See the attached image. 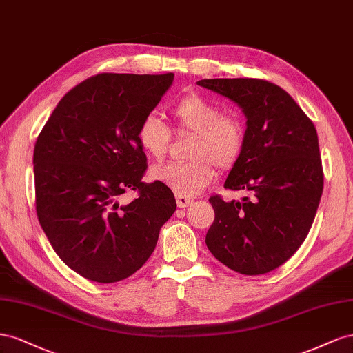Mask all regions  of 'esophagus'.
<instances>
[{
  "instance_id": "obj_1",
  "label": "esophagus",
  "mask_w": 353,
  "mask_h": 353,
  "mask_svg": "<svg viewBox=\"0 0 353 353\" xmlns=\"http://www.w3.org/2000/svg\"><path fill=\"white\" fill-rule=\"evenodd\" d=\"M176 201H177V207H179V208H186V207H189L190 204L194 203V199H192V198L180 196V195H177V196H176Z\"/></svg>"
}]
</instances>
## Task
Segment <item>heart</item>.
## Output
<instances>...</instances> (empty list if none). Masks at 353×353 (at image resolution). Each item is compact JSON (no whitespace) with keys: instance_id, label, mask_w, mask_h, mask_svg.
Returning a JSON list of instances; mask_svg holds the SVG:
<instances>
[{"instance_id":"1","label":"heart","mask_w":353,"mask_h":353,"mask_svg":"<svg viewBox=\"0 0 353 353\" xmlns=\"http://www.w3.org/2000/svg\"><path fill=\"white\" fill-rule=\"evenodd\" d=\"M177 124L195 133L186 163L155 167L150 177L168 186L176 195L194 196L216 176V164L229 168L244 148V125L234 115H221L217 103L199 94L183 97L173 109ZM137 140L154 159H163L170 145V130L155 114H148L137 127Z\"/></svg>"}]
</instances>
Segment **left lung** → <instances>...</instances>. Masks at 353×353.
<instances>
[{
	"label": "left lung",
	"mask_w": 353,
	"mask_h": 353,
	"mask_svg": "<svg viewBox=\"0 0 353 353\" xmlns=\"http://www.w3.org/2000/svg\"><path fill=\"white\" fill-rule=\"evenodd\" d=\"M198 85L236 103L247 119L244 148L226 189L241 201L211 196L214 221L205 244L243 275L279 268L303 244L324 188L314 123L285 90L254 78L201 79Z\"/></svg>",
	"instance_id": "1"
}]
</instances>
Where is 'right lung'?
<instances>
[{"mask_svg": "<svg viewBox=\"0 0 353 353\" xmlns=\"http://www.w3.org/2000/svg\"><path fill=\"white\" fill-rule=\"evenodd\" d=\"M174 74H100L57 103L34 149L37 216L63 263L100 284L133 275L154 253L176 211L161 182L143 183L146 155L139 123L152 112ZM137 190L132 203L120 201Z\"/></svg>", "mask_w": 353, "mask_h": 353, "instance_id": "add662e5", "label": "right lung"}]
</instances>
